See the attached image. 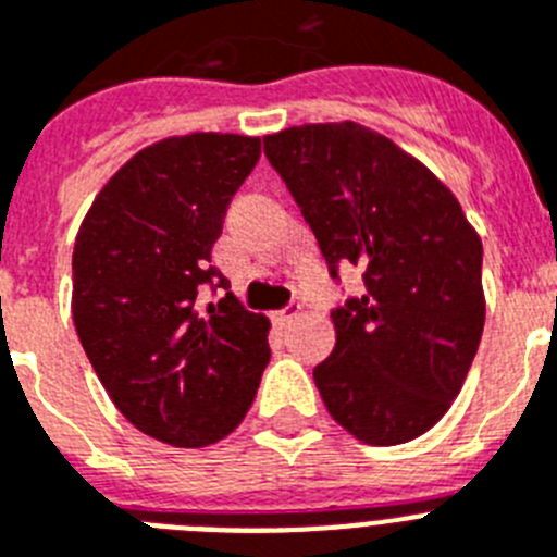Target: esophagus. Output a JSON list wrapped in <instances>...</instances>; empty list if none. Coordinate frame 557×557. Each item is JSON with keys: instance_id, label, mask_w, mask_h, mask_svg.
<instances>
[{"instance_id": "obj_1", "label": "esophagus", "mask_w": 557, "mask_h": 557, "mask_svg": "<svg viewBox=\"0 0 557 557\" xmlns=\"http://www.w3.org/2000/svg\"><path fill=\"white\" fill-rule=\"evenodd\" d=\"M298 314H301V307H298V304H289V307L278 309V312L273 314V321L275 326H287V323H293Z\"/></svg>"}]
</instances>
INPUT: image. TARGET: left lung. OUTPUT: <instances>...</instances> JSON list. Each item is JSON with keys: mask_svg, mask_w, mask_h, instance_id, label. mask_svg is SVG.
Instances as JSON below:
<instances>
[{"mask_svg": "<svg viewBox=\"0 0 557 557\" xmlns=\"http://www.w3.org/2000/svg\"><path fill=\"white\" fill-rule=\"evenodd\" d=\"M264 156L314 231L332 278L366 293L332 312L334 351L314 368L329 416L371 446L407 444L446 416L485 326L482 243L444 181L357 122L264 136Z\"/></svg>", "mask_w": 557, "mask_h": 557, "instance_id": "8db88e82", "label": "left lung"}]
</instances>
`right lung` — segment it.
I'll return each mask as SVG.
<instances>
[{"instance_id": "add662e5", "label": "right lung", "mask_w": 557, "mask_h": 557, "mask_svg": "<svg viewBox=\"0 0 557 557\" xmlns=\"http://www.w3.org/2000/svg\"><path fill=\"white\" fill-rule=\"evenodd\" d=\"M259 136L189 133L145 147L100 189L72 253V318L88 362L136 430L178 449L231 435L270 359L264 314L225 293L200 307L231 198Z\"/></svg>"}]
</instances>
